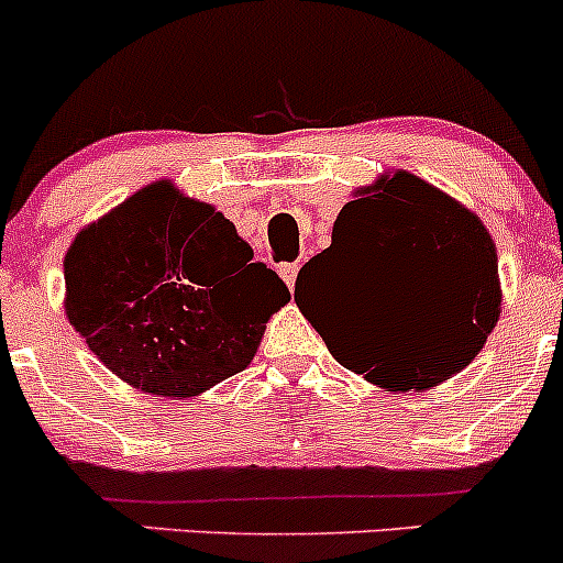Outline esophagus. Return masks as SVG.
<instances>
[{"label": "esophagus", "instance_id": "34e87169", "mask_svg": "<svg viewBox=\"0 0 563 563\" xmlns=\"http://www.w3.org/2000/svg\"><path fill=\"white\" fill-rule=\"evenodd\" d=\"M277 272H280V277L286 280V286L294 288V283H297V275H299V264H294V261H286V264L277 266Z\"/></svg>", "mask_w": 563, "mask_h": 563}]
</instances>
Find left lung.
Wrapping results in <instances>:
<instances>
[{
    "label": "left lung",
    "mask_w": 563,
    "mask_h": 563,
    "mask_svg": "<svg viewBox=\"0 0 563 563\" xmlns=\"http://www.w3.org/2000/svg\"><path fill=\"white\" fill-rule=\"evenodd\" d=\"M362 275L387 299L391 321L345 323L299 310L340 365L389 389H430L463 371L501 316L498 255L471 209L408 172L356 190L340 209L332 245L302 266V280Z\"/></svg>",
    "instance_id": "left-lung-1"
}]
</instances>
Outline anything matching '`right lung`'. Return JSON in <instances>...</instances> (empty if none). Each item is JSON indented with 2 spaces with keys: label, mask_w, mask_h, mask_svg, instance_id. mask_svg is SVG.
Returning <instances> with one entry per match:
<instances>
[{
  "label": "right lung",
  "mask_w": 563,
  "mask_h": 563,
  "mask_svg": "<svg viewBox=\"0 0 563 563\" xmlns=\"http://www.w3.org/2000/svg\"><path fill=\"white\" fill-rule=\"evenodd\" d=\"M291 299L209 203L152 181L87 225L65 255V310L130 387L201 395L245 371Z\"/></svg>",
  "instance_id": "add662e5"
}]
</instances>
